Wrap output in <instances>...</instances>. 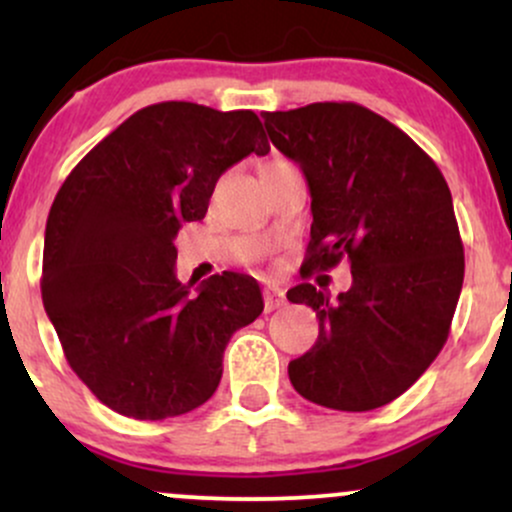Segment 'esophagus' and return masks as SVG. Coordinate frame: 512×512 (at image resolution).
I'll use <instances>...</instances> for the list:
<instances>
[{
    "label": "esophagus",
    "mask_w": 512,
    "mask_h": 512,
    "mask_svg": "<svg viewBox=\"0 0 512 512\" xmlns=\"http://www.w3.org/2000/svg\"><path fill=\"white\" fill-rule=\"evenodd\" d=\"M262 298H264V310H267V313H272V310L284 305V291L276 289V286H267L262 293Z\"/></svg>",
    "instance_id": "1"
}]
</instances>
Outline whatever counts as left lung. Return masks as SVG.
Segmentation results:
<instances>
[{"label": "left lung", "mask_w": 512, "mask_h": 512, "mask_svg": "<svg viewBox=\"0 0 512 512\" xmlns=\"http://www.w3.org/2000/svg\"><path fill=\"white\" fill-rule=\"evenodd\" d=\"M276 149L310 190L301 269L351 264V289L330 298L293 286L320 320L308 354L289 363L296 392L339 411H370L407 392L448 339L460 301L464 250L450 187L402 129L356 103L264 113Z\"/></svg>", "instance_id": "1"}]
</instances>
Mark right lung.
<instances>
[{
	"instance_id": "obj_1",
	"label": "right lung",
	"mask_w": 512,
	"mask_h": 512,
	"mask_svg": "<svg viewBox=\"0 0 512 512\" xmlns=\"http://www.w3.org/2000/svg\"><path fill=\"white\" fill-rule=\"evenodd\" d=\"M267 151L252 110L168 101L127 117L64 180L40 291L69 366L105 407L161 421L216 392L223 351L260 317L262 291L223 272L192 293L175 276V236L204 219L223 170Z\"/></svg>"
}]
</instances>
